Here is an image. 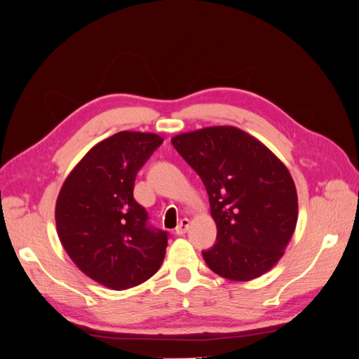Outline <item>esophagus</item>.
I'll return each instance as SVG.
<instances>
[{"instance_id":"obj_1","label":"esophagus","mask_w":359,"mask_h":359,"mask_svg":"<svg viewBox=\"0 0 359 359\" xmlns=\"http://www.w3.org/2000/svg\"><path fill=\"white\" fill-rule=\"evenodd\" d=\"M189 226H190V220L189 219H182L181 222H180V224L177 226V229H175V233L177 235H180V236H182L184 233L187 232V229H189Z\"/></svg>"}]
</instances>
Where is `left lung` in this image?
Masks as SVG:
<instances>
[{"instance_id": "1", "label": "left lung", "mask_w": 359, "mask_h": 359, "mask_svg": "<svg viewBox=\"0 0 359 359\" xmlns=\"http://www.w3.org/2000/svg\"><path fill=\"white\" fill-rule=\"evenodd\" d=\"M172 145L208 193L217 241L202 252L206 265L233 281L268 273L285 255L298 220L287 168L260 140L232 126L181 133Z\"/></svg>"}]
</instances>
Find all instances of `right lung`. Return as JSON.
Instances as JSON below:
<instances>
[{
	"instance_id": "add662e5",
	"label": "right lung",
	"mask_w": 359,
	"mask_h": 359,
	"mask_svg": "<svg viewBox=\"0 0 359 359\" xmlns=\"http://www.w3.org/2000/svg\"><path fill=\"white\" fill-rule=\"evenodd\" d=\"M161 142L154 133L119 132L93 147L60 190L55 223L64 250L109 289L144 283L165 259L168 232L149 226L133 198L139 169Z\"/></svg>"
}]
</instances>
